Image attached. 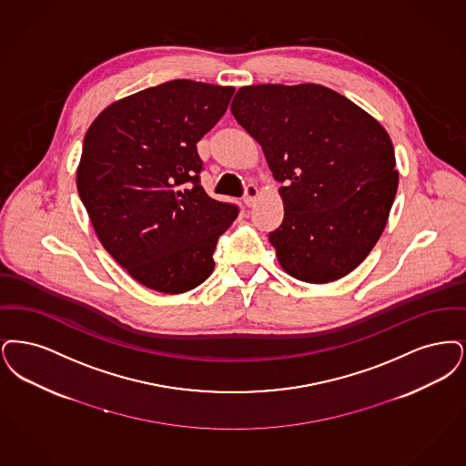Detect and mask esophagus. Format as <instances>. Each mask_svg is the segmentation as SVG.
I'll list each match as a JSON object with an SVG mask.
<instances>
[{"instance_id":"1","label":"esophagus","mask_w":466,"mask_h":466,"mask_svg":"<svg viewBox=\"0 0 466 466\" xmlns=\"http://www.w3.org/2000/svg\"><path fill=\"white\" fill-rule=\"evenodd\" d=\"M258 195H259V189L256 187V186H247L245 187V197H243V202H245V205L247 207H252L254 205V202H256V198H258Z\"/></svg>"}]
</instances>
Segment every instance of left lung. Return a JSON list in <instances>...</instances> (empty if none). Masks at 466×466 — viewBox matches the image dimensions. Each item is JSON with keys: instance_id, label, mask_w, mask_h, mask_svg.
Wrapping results in <instances>:
<instances>
[{"instance_id": "left-lung-1", "label": "left lung", "mask_w": 466, "mask_h": 466, "mask_svg": "<svg viewBox=\"0 0 466 466\" xmlns=\"http://www.w3.org/2000/svg\"><path fill=\"white\" fill-rule=\"evenodd\" d=\"M231 113L282 182L284 221L268 235L279 263L308 284L343 279L380 240L395 200L399 172L388 132L315 83L242 86Z\"/></svg>"}]
</instances>
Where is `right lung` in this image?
Wrapping results in <instances>:
<instances>
[{
    "mask_svg": "<svg viewBox=\"0 0 466 466\" xmlns=\"http://www.w3.org/2000/svg\"><path fill=\"white\" fill-rule=\"evenodd\" d=\"M233 86L172 80L107 106L83 139L76 186L102 247L132 279L181 294L205 282L235 203L200 184L197 142L221 120Z\"/></svg>",
    "mask_w": 466,
    "mask_h": 466,
    "instance_id": "right-lung-1",
    "label": "right lung"
}]
</instances>
